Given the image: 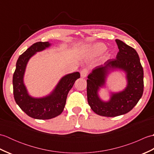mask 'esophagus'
Wrapping results in <instances>:
<instances>
[{
	"instance_id": "esophagus-1",
	"label": "esophagus",
	"mask_w": 154,
	"mask_h": 154,
	"mask_svg": "<svg viewBox=\"0 0 154 154\" xmlns=\"http://www.w3.org/2000/svg\"><path fill=\"white\" fill-rule=\"evenodd\" d=\"M88 73H89V69H88L87 68L83 69L81 70V77H83V78L86 77Z\"/></svg>"
}]
</instances>
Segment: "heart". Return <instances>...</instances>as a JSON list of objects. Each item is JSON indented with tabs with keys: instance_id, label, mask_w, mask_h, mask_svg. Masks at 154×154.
Wrapping results in <instances>:
<instances>
[{
	"instance_id": "obj_1",
	"label": "heart",
	"mask_w": 154,
	"mask_h": 154,
	"mask_svg": "<svg viewBox=\"0 0 154 154\" xmlns=\"http://www.w3.org/2000/svg\"><path fill=\"white\" fill-rule=\"evenodd\" d=\"M107 47L103 43H97L94 44L91 47V51L95 55H100L103 54L106 50Z\"/></svg>"
}]
</instances>
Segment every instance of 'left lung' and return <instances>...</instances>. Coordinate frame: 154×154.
I'll return each mask as SVG.
<instances>
[{"label": "left lung", "instance_id": "obj_1", "mask_svg": "<svg viewBox=\"0 0 154 154\" xmlns=\"http://www.w3.org/2000/svg\"><path fill=\"white\" fill-rule=\"evenodd\" d=\"M115 41L119 49L116 58L93 69L87 80V100L91 109L100 116L107 117L130 112L141 99L143 92V71L138 53L122 41L117 39ZM119 69L126 73L127 86L122 91L111 94L109 101H103L100 99L97 91L105 84L107 74Z\"/></svg>", "mask_w": 154, "mask_h": 154}]
</instances>
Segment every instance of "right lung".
Segmentation results:
<instances>
[{"instance_id": "1", "label": "right lung", "mask_w": 154, "mask_h": 154, "mask_svg": "<svg viewBox=\"0 0 154 154\" xmlns=\"http://www.w3.org/2000/svg\"><path fill=\"white\" fill-rule=\"evenodd\" d=\"M48 42H39L32 45L19 56L13 75V93L16 104L24 112L33 119L48 120L56 117L64 109L69 91L77 79L79 72L65 75L59 81L54 91L49 95L42 98H34L29 95L24 83V75L29 60L38 51L50 47Z\"/></svg>"}]
</instances>
